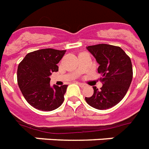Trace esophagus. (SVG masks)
<instances>
[{
    "instance_id": "1",
    "label": "esophagus",
    "mask_w": 149,
    "mask_h": 149,
    "mask_svg": "<svg viewBox=\"0 0 149 149\" xmlns=\"http://www.w3.org/2000/svg\"><path fill=\"white\" fill-rule=\"evenodd\" d=\"M78 85H79V86L81 87V88H84V87L85 86V84H83V83H80V82H78Z\"/></svg>"
}]
</instances>
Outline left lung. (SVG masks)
Masks as SVG:
<instances>
[{
    "label": "left lung",
    "mask_w": 149,
    "mask_h": 149,
    "mask_svg": "<svg viewBox=\"0 0 149 149\" xmlns=\"http://www.w3.org/2000/svg\"><path fill=\"white\" fill-rule=\"evenodd\" d=\"M99 64L97 72L102 75L100 90L93 87L91 97H85L90 106L104 110L118 104L125 97L132 80V65L130 58L120 47L99 44L87 47Z\"/></svg>",
    "instance_id": "obj_1"
}]
</instances>
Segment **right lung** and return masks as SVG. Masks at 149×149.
Masks as SVG:
<instances>
[{
    "mask_svg": "<svg viewBox=\"0 0 149 149\" xmlns=\"http://www.w3.org/2000/svg\"><path fill=\"white\" fill-rule=\"evenodd\" d=\"M66 51L46 48L28 53L17 68V84L28 104L36 109L50 111L60 107L68 85L50 86L49 76L58 71Z\"/></svg>",
    "mask_w": 149,
    "mask_h": 149,
    "instance_id": "1",
    "label": "right lung"
}]
</instances>
